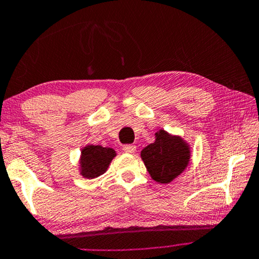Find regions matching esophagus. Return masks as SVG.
Listing matches in <instances>:
<instances>
[{"mask_svg": "<svg viewBox=\"0 0 259 259\" xmlns=\"http://www.w3.org/2000/svg\"><path fill=\"white\" fill-rule=\"evenodd\" d=\"M137 147L134 145H125L122 147V151L125 153H128V154H133L134 152H136Z\"/></svg>", "mask_w": 259, "mask_h": 259, "instance_id": "34e87169", "label": "esophagus"}]
</instances>
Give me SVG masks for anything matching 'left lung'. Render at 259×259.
Listing matches in <instances>:
<instances>
[{
    "instance_id": "8db88e82",
    "label": "left lung",
    "mask_w": 259,
    "mask_h": 259,
    "mask_svg": "<svg viewBox=\"0 0 259 259\" xmlns=\"http://www.w3.org/2000/svg\"><path fill=\"white\" fill-rule=\"evenodd\" d=\"M155 141L141 151V159L149 175L156 182L169 183L188 166L189 146L180 137L160 130Z\"/></svg>"
}]
</instances>
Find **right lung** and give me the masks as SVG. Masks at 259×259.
Here are the masks:
<instances>
[{
    "mask_svg": "<svg viewBox=\"0 0 259 259\" xmlns=\"http://www.w3.org/2000/svg\"><path fill=\"white\" fill-rule=\"evenodd\" d=\"M115 154L114 149L89 145L81 149L80 174L85 179H96L107 170Z\"/></svg>",
    "mask_w": 259,
    "mask_h": 259,
    "instance_id": "add662e5",
    "label": "right lung"
}]
</instances>
